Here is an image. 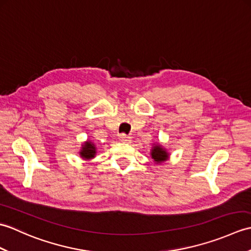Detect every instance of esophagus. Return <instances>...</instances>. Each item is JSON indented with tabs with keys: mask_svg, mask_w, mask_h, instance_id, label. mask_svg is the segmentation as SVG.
<instances>
[{
	"mask_svg": "<svg viewBox=\"0 0 251 251\" xmlns=\"http://www.w3.org/2000/svg\"><path fill=\"white\" fill-rule=\"evenodd\" d=\"M119 139L122 141V142H124V143H129L130 141H131V139H130V137H128V136H126V135H124V134H122V135H120L119 136Z\"/></svg>",
	"mask_w": 251,
	"mask_h": 251,
	"instance_id": "34e87169",
	"label": "esophagus"
}]
</instances>
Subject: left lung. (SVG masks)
<instances>
[{
    "instance_id": "8db88e82",
    "label": "left lung",
    "mask_w": 251,
    "mask_h": 251,
    "mask_svg": "<svg viewBox=\"0 0 251 251\" xmlns=\"http://www.w3.org/2000/svg\"><path fill=\"white\" fill-rule=\"evenodd\" d=\"M170 156V153L165 149L161 143H153L151 149V157L155 164L166 162Z\"/></svg>"
}]
</instances>
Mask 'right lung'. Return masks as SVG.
<instances>
[{"mask_svg": "<svg viewBox=\"0 0 251 251\" xmlns=\"http://www.w3.org/2000/svg\"><path fill=\"white\" fill-rule=\"evenodd\" d=\"M79 156H81L85 161H90L96 156V153H97V148L96 145L90 140H86L82 143V148L79 150Z\"/></svg>", "mask_w": 251, "mask_h": 251, "instance_id": "1", "label": "right lung"}]
</instances>
